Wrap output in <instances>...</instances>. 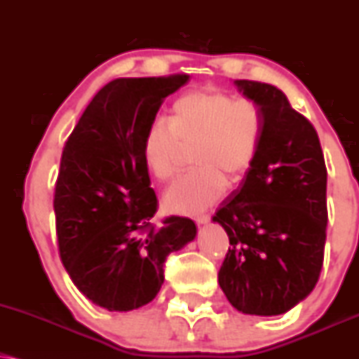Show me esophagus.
Masks as SVG:
<instances>
[{
  "instance_id": "34e87169",
  "label": "esophagus",
  "mask_w": 359,
  "mask_h": 359,
  "mask_svg": "<svg viewBox=\"0 0 359 359\" xmlns=\"http://www.w3.org/2000/svg\"><path fill=\"white\" fill-rule=\"evenodd\" d=\"M209 221H210L209 214H202V215H197V217H196V222L198 224V226H204V224H207Z\"/></svg>"
}]
</instances>
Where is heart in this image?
I'll list each match as a JSON object with an SVG mask.
<instances>
[{"mask_svg":"<svg viewBox=\"0 0 359 359\" xmlns=\"http://www.w3.org/2000/svg\"><path fill=\"white\" fill-rule=\"evenodd\" d=\"M264 111L250 98L221 90L184 93L172 105L170 118L149 125L142 140L147 170L167 182L184 165L192 149L196 163L167 189L163 204L177 214H198L210 207L231 184L243 179L261 149Z\"/></svg>","mask_w":359,"mask_h":359,"instance_id":"obj_1","label":"heart"}]
</instances>
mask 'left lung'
<instances>
[{"mask_svg": "<svg viewBox=\"0 0 359 359\" xmlns=\"http://www.w3.org/2000/svg\"><path fill=\"white\" fill-rule=\"evenodd\" d=\"M264 111L261 149L212 217L227 232L219 286L244 314L278 316L306 299L325 259L326 180L321 144L279 88L236 80Z\"/></svg>", "mask_w": 359, "mask_h": 359, "instance_id": "8db88e82", "label": "left lung"}]
</instances>
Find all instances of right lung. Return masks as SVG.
I'll return each mask as SVG.
<instances>
[{
  "label": "right lung",
  "instance_id": "right-lung-1",
  "mask_svg": "<svg viewBox=\"0 0 359 359\" xmlns=\"http://www.w3.org/2000/svg\"><path fill=\"white\" fill-rule=\"evenodd\" d=\"M189 75L116 79L93 97L65 144L55 185L60 257L79 291L109 311L149 304L163 264L194 241L187 217L154 226L157 196L142 140L158 109Z\"/></svg>",
  "mask_w": 359,
  "mask_h": 359
}]
</instances>
